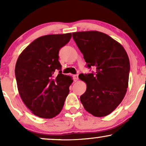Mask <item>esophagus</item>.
<instances>
[{
  "instance_id": "esophagus-1",
  "label": "esophagus",
  "mask_w": 146,
  "mask_h": 146,
  "mask_svg": "<svg viewBox=\"0 0 146 146\" xmlns=\"http://www.w3.org/2000/svg\"><path fill=\"white\" fill-rule=\"evenodd\" d=\"M73 79H74V81L76 82L78 80V74H75V75H73Z\"/></svg>"
}]
</instances>
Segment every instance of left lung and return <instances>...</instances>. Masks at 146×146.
Returning <instances> with one entry per match:
<instances>
[{
    "instance_id": "obj_1",
    "label": "left lung",
    "mask_w": 146,
    "mask_h": 146,
    "mask_svg": "<svg viewBox=\"0 0 146 146\" xmlns=\"http://www.w3.org/2000/svg\"><path fill=\"white\" fill-rule=\"evenodd\" d=\"M72 36L88 67L96 68L95 73L80 74L87 86L81 102L94 116L108 115L121 102L128 87L130 67L126 51L101 32H76Z\"/></svg>"
}]
</instances>
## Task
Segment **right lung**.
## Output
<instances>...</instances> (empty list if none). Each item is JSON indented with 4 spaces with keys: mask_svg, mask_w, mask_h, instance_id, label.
Here are the masks:
<instances>
[{
    "mask_svg": "<svg viewBox=\"0 0 146 146\" xmlns=\"http://www.w3.org/2000/svg\"><path fill=\"white\" fill-rule=\"evenodd\" d=\"M71 33L42 36L20 54L15 66L17 87L22 100L35 115L52 118L59 114L73 82L62 74L60 49L70 41ZM59 74L54 76L55 71Z\"/></svg>",
    "mask_w": 146,
    "mask_h": 146,
    "instance_id": "right-lung-1",
    "label": "right lung"
}]
</instances>
